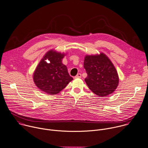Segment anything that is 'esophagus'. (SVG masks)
Here are the masks:
<instances>
[{"label": "esophagus", "instance_id": "34e87169", "mask_svg": "<svg viewBox=\"0 0 148 148\" xmlns=\"http://www.w3.org/2000/svg\"><path fill=\"white\" fill-rule=\"evenodd\" d=\"M75 78H81V74H80V73H79V74H78L75 77H74Z\"/></svg>", "mask_w": 148, "mask_h": 148}]
</instances>
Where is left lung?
Instances as JSON below:
<instances>
[{"label": "left lung", "instance_id": "1", "mask_svg": "<svg viewBox=\"0 0 148 148\" xmlns=\"http://www.w3.org/2000/svg\"><path fill=\"white\" fill-rule=\"evenodd\" d=\"M84 67L88 74L85 79L89 88L100 97L113 93L119 84V77L110 59L103 53L86 55Z\"/></svg>", "mask_w": 148, "mask_h": 148}]
</instances>
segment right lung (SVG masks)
I'll list each match as a JSON object with an SVG mask.
<instances>
[{"mask_svg": "<svg viewBox=\"0 0 148 148\" xmlns=\"http://www.w3.org/2000/svg\"><path fill=\"white\" fill-rule=\"evenodd\" d=\"M64 56V53L50 50L41 60L33 74L34 82L41 90L56 95L73 79L62 63Z\"/></svg>", "mask_w": 148, "mask_h": 148, "instance_id": "obj_1", "label": "right lung"}]
</instances>
